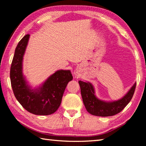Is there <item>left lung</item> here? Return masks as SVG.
<instances>
[{
    "label": "left lung",
    "instance_id": "obj_1",
    "mask_svg": "<svg viewBox=\"0 0 146 146\" xmlns=\"http://www.w3.org/2000/svg\"><path fill=\"white\" fill-rule=\"evenodd\" d=\"M78 83L86 109L90 114L98 117H110L122 111L131 100L137 85L135 83L122 99L115 102H106L95 97L93 87L90 83L81 80H79Z\"/></svg>",
    "mask_w": 146,
    "mask_h": 146
}]
</instances>
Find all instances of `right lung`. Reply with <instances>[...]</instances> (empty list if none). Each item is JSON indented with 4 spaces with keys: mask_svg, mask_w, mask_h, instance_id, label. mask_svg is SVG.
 Listing matches in <instances>:
<instances>
[{
    "mask_svg": "<svg viewBox=\"0 0 146 146\" xmlns=\"http://www.w3.org/2000/svg\"><path fill=\"white\" fill-rule=\"evenodd\" d=\"M29 35L19 41L15 51L10 68L11 84L14 95L28 112L36 115H49L60 105L64 90L73 76L70 70H59L51 75L39 90H31L22 72L23 55Z\"/></svg>",
    "mask_w": 146,
    "mask_h": 146,
    "instance_id": "1",
    "label": "right lung"
}]
</instances>
